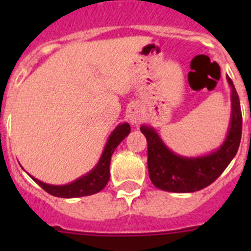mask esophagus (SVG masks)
<instances>
[{
  "instance_id": "34e87169",
  "label": "esophagus",
  "mask_w": 251,
  "mask_h": 251,
  "mask_svg": "<svg viewBox=\"0 0 251 251\" xmlns=\"http://www.w3.org/2000/svg\"><path fill=\"white\" fill-rule=\"evenodd\" d=\"M127 118L132 124L140 123L141 119H142V111L140 108L133 107L132 109H130V111H128V114H127Z\"/></svg>"
}]
</instances>
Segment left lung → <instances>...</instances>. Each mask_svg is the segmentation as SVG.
Returning a JSON list of instances; mask_svg holds the SVG:
<instances>
[{
    "label": "left lung",
    "instance_id": "obj_1",
    "mask_svg": "<svg viewBox=\"0 0 251 251\" xmlns=\"http://www.w3.org/2000/svg\"><path fill=\"white\" fill-rule=\"evenodd\" d=\"M227 81L232 91L229 130L222 146L209 155L198 158L177 155L164 144L153 127L141 126V132L148 143L149 178L156 188L174 193L201 191L224 173L234 158L242 138V110L233 82L228 76Z\"/></svg>",
    "mask_w": 251,
    "mask_h": 251
}]
</instances>
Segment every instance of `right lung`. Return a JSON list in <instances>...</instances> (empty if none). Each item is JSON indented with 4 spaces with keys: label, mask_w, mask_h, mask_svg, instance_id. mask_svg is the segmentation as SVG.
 I'll return each instance as SVG.
<instances>
[{
    "label": "right lung",
    "mask_w": 251,
    "mask_h": 251,
    "mask_svg": "<svg viewBox=\"0 0 251 251\" xmlns=\"http://www.w3.org/2000/svg\"><path fill=\"white\" fill-rule=\"evenodd\" d=\"M130 131L131 127L127 123L116 126L115 130L110 133L109 138H108L104 151H103L102 156H100L96 168H93V170H91L85 176L75 179L72 183L64 184V186H52V184H47L39 181L35 177H30L47 193L54 197H59V198H76V197L92 196V194L98 193L107 186L108 181H109L110 159L114 151L121 143V141L130 133Z\"/></svg>",
    "instance_id": "add662e5"
}]
</instances>
